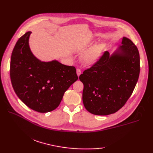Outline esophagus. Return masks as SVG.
Instances as JSON below:
<instances>
[{
	"instance_id": "1",
	"label": "esophagus",
	"mask_w": 153,
	"mask_h": 153,
	"mask_svg": "<svg viewBox=\"0 0 153 153\" xmlns=\"http://www.w3.org/2000/svg\"><path fill=\"white\" fill-rule=\"evenodd\" d=\"M76 72H77V76H80V74H81V73H82V71H81V70L79 69V68H77V69L76 70Z\"/></svg>"
}]
</instances>
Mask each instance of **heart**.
<instances>
[{"mask_svg":"<svg viewBox=\"0 0 153 153\" xmlns=\"http://www.w3.org/2000/svg\"><path fill=\"white\" fill-rule=\"evenodd\" d=\"M105 48V45L102 43L94 45L90 47L83 55V59L85 63L91 64L99 59Z\"/></svg>","mask_w":153,"mask_h":153,"instance_id":"obj_1","label":"heart"}]
</instances>
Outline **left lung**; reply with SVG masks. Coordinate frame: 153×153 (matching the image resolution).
<instances>
[{
  "label": "left lung",
  "instance_id": "left-lung-1",
  "mask_svg": "<svg viewBox=\"0 0 153 153\" xmlns=\"http://www.w3.org/2000/svg\"><path fill=\"white\" fill-rule=\"evenodd\" d=\"M122 44L112 55L105 51L79 76L84 86V106L93 114L106 116L116 112L135 89L140 72L139 51L127 37L122 38Z\"/></svg>",
  "mask_w": 153,
  "mask_h": 153
}]
</instances>
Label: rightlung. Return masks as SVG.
I'll use <instances>...</instances> for the list:
<instances>
[{
	"label": "right lung",
	"instance_id": "1",
	"mask_svg": "<svg viewBox=\"0 0 153 153\" xmlns=\"http://www.w3.org/2000/svg\"><path fill=\"white\" fill-rule=\"evenodd\" d=\"M28 31L19 39L10 60V79L19 99L38 112H51L59 106L64 93L78 79L74 66L57 60L41 62L29 47Z\"/></svg>",
	"mask_w": 153,
	"mask_h": 153
}]
</instances>
